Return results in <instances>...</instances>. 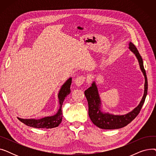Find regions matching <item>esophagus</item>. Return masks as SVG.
Here are the masks:
<instances>
[{
	"label": "esophagus",
	"mask_w": 156,
	"mask_h": 156,
	"mask_svg": "<svg viewBox=\"0 0 156 156\" xmlns=\"http://www.w3.org/2000/svg\"><path fill=\"white\" fill-rule=\"evenodd\" d=\"M85 80V78L83 76H80L76 77L75 80H74V83L75 84L78 86V87H80L81 85H82L84 83V81Z\"/></svg>",
	"instance_id": "obj_1"
}]
</instances>
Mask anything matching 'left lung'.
I'll use <instances>...</instances> for the list:
<instances>
[{
	"instance_id": "8db88e82",
	"label": "left lung",
	"mask_w": 156,
	"mask_h": 156,
	"mask_svg": "<svg viewBox=\"0 0 156 156\" xmlns=\"http://www.w3.org/2000/svg\"><path fill=\"white\" fill-rule=\"evenodd\" d=\"M129 49L135 55L145 78L144 95L140 102L136 107L127 114H123V115H115V114H110L109 112H105L102 111L101 100L97 85L95 81H94L92 83V86L85 91V95L88 104L89 117L95 126L101 129H119L126 126L137 116L145 102L147 94L148 83H147L146 73L144 67L143 60L137 48L132 42L129 43Z\"/></svg>"
}]
</instances>
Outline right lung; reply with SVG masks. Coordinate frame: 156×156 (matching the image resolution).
I'll return each instance as SVG.
<instances>
[{"instance_id": "right-lung-1", "label": "right lung", "mask_w": 156, "mask_h": 156, "mask_svg": "<svg viewBox=\"0 0 156 156\" xmlns=\"http://www.w3.org/2000/svg\"><path fill=\"white\" fill-rule=\"evenodd\" d=\"M72 82V78H69L67 81L62 85L60 90L58 93V99L59 102V108L57 113L53 116L44 117L41 119H23L18 118V119L23 123L28 126L37 128H52L58 126L62 121V105L63 102L71 92L70 87Z\"/></svg>"}]
</instances>
